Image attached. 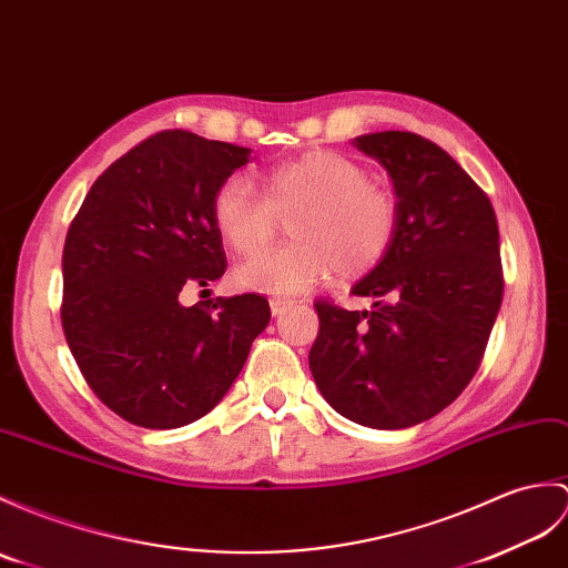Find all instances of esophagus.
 <instances>
[{"label": "esophagus", "instance_id": "esophagus-1", "mask_svg": "<svg viewBox=\"0 0 568 568\" xmlns=\"http://www.w3.org/2000/svg\"><path fill=\"white\" fill-rule=\"evenodd\" d=\"M290 307H293V300H287V297H273V300H271V312H273V316L285 314Z\"/></svg>", "mask_w": 568, "mask_h": 568}]
</instances>
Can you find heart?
<instances>
[{"label": "heart", "mask_w": 568, "mask_h": 568, "mask_svg": "<svg viewBox=\"0 0 568 568\" xmlns=\"http://www.w3.org/2000/svg\"><path fill=\"white\" fill-rule=\"evenodd\" d=\"M295 214L294 244L256 255L277 229V217ZM213 220L232 252L254 254L240 263L234 281L263 295H300L328 281L361 278L385 258L397 232L394 197L371 183L351 156L314 150L263 174L261 191L244 176L220 183Z\"/></svg>", "instance_id": "obj_1"}]
</instances>
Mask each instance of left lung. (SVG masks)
<instances>
[{"instance_id":"1","label":"left lung","mask_w":568,"mask_h":568,"mask_svg":"<svg viewBox=\"0 0 568 568\" xmlns=\"http://www.w3.org/2000/svg\"><path fill=\"white\" fill-rule=\"evenodd\" d=\"M397 195L389 252L353 285L373 307L320 300L310 367L355 424L394 430L450 406L477 373L504 300L494 205L438 144L404 130L353 140Z\"/></svg>"}]
</instances>
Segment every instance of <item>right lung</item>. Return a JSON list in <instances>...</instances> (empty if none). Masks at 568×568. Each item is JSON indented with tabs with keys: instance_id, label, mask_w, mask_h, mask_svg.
<instances>
[{
	"instance_id": "obj_1",
	"label": "right lung",
	"mask_w": 568,
	"mask_h": 568,
	"mask_svg": "<svg viewBox=\"0 0 568 568\" xmlns=\"http://www.w3.org/2000/svg\"><path fill=\"white\" fill-rule=\"evenodd\" d=\"M248 154L164 130L105 169L70 224L64 338L89 387L130 424L164 430L205 416L268 326L256 293L183 305L227 268L213 197Z\"/></svg>"
}]
</instances>
